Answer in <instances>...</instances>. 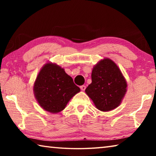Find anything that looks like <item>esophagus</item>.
Instances as JSON below:
<instances>
[{
    "label": "esophagus",
    "instance_id": "34e87169",
    "mask_svg": "<svg viewBox=\"0 0 156 156\" xmlns=\"http://www.w3.org/2000/svg\"><path fill=\"white\" fill-rule=\"evenodd\" d=\"M80 89H81V90L82 91H84L85 90V89H86V86H84V85H82V86H80Z\"/></svg>",
    "mask_w": 156,
    "mask_h": 156
}]
</instances>
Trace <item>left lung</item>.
I'll use <instances>...</instances> for the list:
<instances>
[{
    "instance_id": "8db88e82",
    "label": "left lung",
    "mask_w": 156,
    "mask_h": 156,
    "mask_svg": "<svg viewBox=\"0 0 156 156\" xmlns=\"http://www.w3.org/2000/svg\"><path fill=\"white\" fill-rule=\"evenodd\" d=\"M91 83L85 93L101 112H109L122 102L127 83L118 65L110 58H104L94 66Z\"/></svg>"
}]
</instances>
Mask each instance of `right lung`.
Masks as SVG:
<instances>
[{"label": "right lung", "instance_id": "add662e5", "mask_svg": "<svg viewBox=\"0 0 156 156\" xmlns=\"http://www.w3.org/2000/svg\"><path fill=\"white\" fill-rule=\"evenodd\" d=\"M80 91L73 79L65 69L51 62L44 65L39 72L34 84V94L44 110L58 113L67 106L68 102Z\"/></svg>", "mask_w": 156, "mask_h": 156}]
</instances>
